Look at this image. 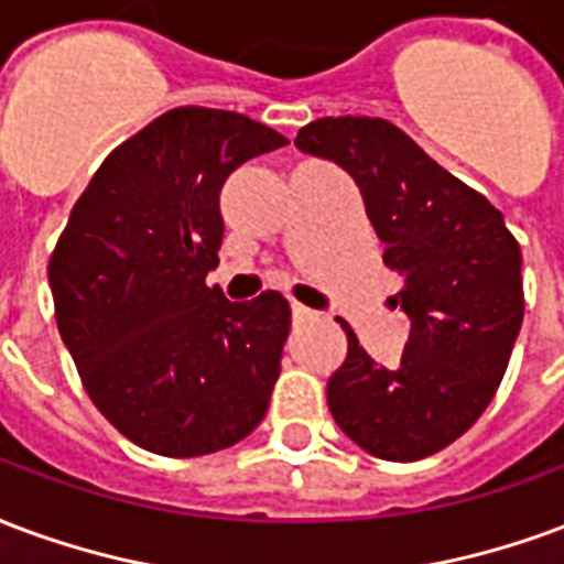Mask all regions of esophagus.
Here are the masks:
<instances>
[{
    "mask_svg": "<svg viewBox=\"0 0 564 564\" xmlns=\"http://www.w3.org/2000/svg\"><path fill=\"white\" fill-rule=\"evenodd\" d=\"M291 315H294V318H312V315H315V312L306 310V306H303V303H291Z\"/></svg>",
    "mask_w": 564,
    "mask_h": 564,
    "instance_id": "34e87169",
    "label": "esophagus"
}]
</instances>
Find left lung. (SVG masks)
Listing matches in <instances>:
<instances>
[{
  "label": "left lung",
  "instance_id": "8db88e82",
  "mask_svg": "<svg viewBox=\"0 0 564 564\" xmlns=\"http://www.w3.org/2000/svg\"><path fill=\"white\" fill-rule=\"evenodd\" d=\"M300 152L339 164L364 195L412 318L400 364L381 367L351 327L327 381L333 421L357 447L414 463L447 447L490 405L523 324V254L501 213L388 119H315Z\"/></svg>",
  "mask_w": 564,
  "mask_h": 564
}]
</instances>
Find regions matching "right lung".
<instances>
[{
  "label": "right lung",
  "instance_id": "add662e5",
  "mask_svg": "<svg viewBox=\"0 0 564 564\" xmlns=\"http://www.w3.org/2000/svg\"><path fill=\"white\" fill-rule=\"evenodd\" d=\"M279 131L176 108L101 162L47 267L56 324L96 409L143 451L204 456L264 421L291 310L276 291L231 303L219 192Z\"/></svg>",
  "mask_w": 564,
  "mask_h": 564
}]
</instances>
